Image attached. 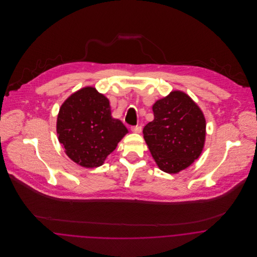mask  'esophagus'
I'll use <instances>...</instances> for the list:
<instances>
[{
    "instance_id": "obj_1",
    "label": "esophagus",
    "mask_w": 257,
    "mask_h": 257,
    "mask_svg": "<svg viewBox=\"0 0 257 257\" xmlns=\"http://www.w3.org/2000/svg\"><path fill=\"white\" fill-rule=\"evenodd\" d=\"M132 132L135 133V134H141L142 133V126L141 125L132 126Z\"/></svg>"
}]
</instances>
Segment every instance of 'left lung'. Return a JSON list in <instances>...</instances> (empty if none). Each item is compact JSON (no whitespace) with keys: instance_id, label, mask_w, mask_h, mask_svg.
Masks as SVG:
<instances>
[{"instance_id":"left-lung-1","label":"left lung","mask_w":257,"mask_h":257,"mask_svg":"<svg viewBox=\"0 0 257 257\" xmlns=\"http://www.w3.org/2000/svg\"><path fill=\"white\" fill-rule=\"evenodd\" d=\"M154 119L143 133L148 149L163 172L176 174L201 155L206 141V118L200 107L182 91L157 100Z\"/></svg>"}]
</instances>
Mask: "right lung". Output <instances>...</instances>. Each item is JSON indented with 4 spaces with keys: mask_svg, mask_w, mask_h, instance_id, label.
Listing matches in <instances>:
<instances>
[{
    "mask_svg": "<svg viewBox=\"0 0 257 257\" xmlns=\"http://www.w3.org/2000/svg\"><path fill=\"white\" fill-rule=\"evenodd\" d=\"M56 133L72 161L82 167L96 168L104 164L128 131L111 116L109 99L95 87L87 86L61 105Z\"/></svg>",
    "mask_w": 257,
    "mask_h": 257,
    "instance_id": "right-lung-1",
    "label": "right lung"
}]
</instances>
